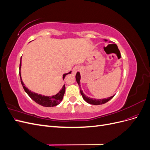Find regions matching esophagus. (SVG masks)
<instances>
[{
	"label": "esophagus",
	"instance_id": "obj_1",
	"mask_svg": "<svg viewBox=\"0 0 150 150\" xmlns=\"http://www.w3.org/2000/svg\"><path fill=\"white\" fill-rule=\"evenodd\" d=\"M79 70V67L78 66H75V67L73 68V69H72V74L75 75V74H76V72H78Z\"/></svg>",
	"mask_w": 150,
	"mask_h": 150
}]
</instances>
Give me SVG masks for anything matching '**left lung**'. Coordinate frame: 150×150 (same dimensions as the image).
I'll list each match as a JSON object with an SVG mask.
<instances>
[{"instance_id": "left-lung-1", "label": "left lung", "mask_w": 150, "mask_h": 150, "mask_svg": "<svg viewBox=\"0 0 150 150\" xmlns=\"http://www.w3.org/2000/svg\"><path fill=\"white\" fill-rule=\"evenodd\" d=\"M104 40L105 42L108 41V40L106 39H104ZM76 81H77V83L78 84L79 86V89H80V93H81V94L83 96V98L84 99V100L87 102L89 104H94V105H99V104H104L107 103L108 101H109L110 100V99H111L113 97L115 96V95H112V96L109 97V98H104V99H94V98H90V97H88L86 96V95H85L84 93H83V90L81 89V85H80V80H81V75H80V73L79 72H77V74L76 75Z\"/></svg>"}]
</instances>
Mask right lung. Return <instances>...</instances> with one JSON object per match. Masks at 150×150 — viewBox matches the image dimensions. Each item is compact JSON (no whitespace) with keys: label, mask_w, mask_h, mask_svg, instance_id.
<instances>
[{"label":"right lung","mask_w":150,"mask_h":150,"mask_svg":"<svg viewBox=\"0 0 150 150\" xmlns=\"http://www.w3.org/2000/svg\"><path fill=\"white\" fill-rule=\"evenodd\" d=\"M22 59V58H21ZM21 62H20V67H19V75H20V78H21V84L23 86V88L25 93L28 94L29 97L34 100L35 103H37L38 104H40L42 106L44 107H53V106H56L58 105L59 104H60L61 101L63 99V96H64V94L65 93V89L66 87L65 85L64 84L62 86V89L58 92L55 95H53V96H44V95H42L38 93H35L34 92L31 91L30 90H29L28 88L25 86L24 83L22 81V78H21ZM71 71H69L67 73L64 74L62 75V79L64 80L65 76L68 74H71Z\"/></svg>","instance_id":"right-lung-1"}]
</instances>
